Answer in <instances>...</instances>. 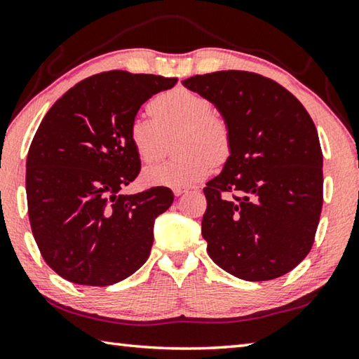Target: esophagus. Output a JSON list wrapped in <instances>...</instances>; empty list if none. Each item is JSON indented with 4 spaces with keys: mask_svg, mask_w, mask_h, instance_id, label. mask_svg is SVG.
<instances>
[{
    "mask_svg": "<svg viewBox=\"0 0 359 359\" xmlns=\"http://www.w3.org/2000/svg\"><path fill=\"white\" fill-rule=\"evenodd\" d=\"M187 191H188L187 188H175V190H174V194H175V196H182V194L187 193Z\"/></svg>",
    "mask_w": 359,
    "mask_h": 359,
    "instance_id": "34e87169",
    "label": "esophagus"
}]
</instances>
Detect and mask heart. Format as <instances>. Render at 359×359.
<instances>
[{
    "label": "heart",
    "instance_id": "obj_1",
    "mask_svg": "<svg viewBox=\"0 0 359 359\" xmlns=\"http://www.w3.org/2000/svg\"><path fill=\"white\" fill-rule=\"evenodd\" d=\"M149 111L152 117H136L130 126V142L138 158L146 165L160 160L175 136V152L182 157L147 168L142 172L146 184L190 187L212 172L213 161H223L229 154V127L213 114L207 97L174 88L154 97Z\"/></svg>",
    "mask_w": 359,
    "mask_h": 359
}]
</instances>
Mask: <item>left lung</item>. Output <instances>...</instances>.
I'll list each match as a JSON object with an SVG mask.
<instances>
[{
  "label": "left lung",
  "mask_w": 359,
  "mask_h": 359,
  "mask_svg": "<svg viewBox=\"0 0 359 359\" xmlns=\"http://www.w3.org/2000/svg\"><path fill=\"white\" fill-rule=\"evenodd\" d=\"M231 133L223 171L207 182L208 256L245 281H270L302 262L323 204V155L309 113L281 84L252 72L194 75Z\"/></svg>",
  "instance_id": "left-lung-1"
}]
</instances>
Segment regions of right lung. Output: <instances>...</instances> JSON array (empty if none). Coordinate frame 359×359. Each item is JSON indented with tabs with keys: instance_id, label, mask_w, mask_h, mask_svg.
<instances>
[{
	"instance_id": "add662e5",
	"label": "right lung",
	"mask_w": 359,
	"mask_h": 359,
	"mask_svg": "<svg viewBox=\"0 0 359 359\" xmlns=\"http://www.w3.org/2000/svg\"><path fill=\"white\" fill-rule=\"evenodd\" d=\"M177 78L102 72L76 83L39 126L26 158L31 231L51 270L80 285H111L146 262L166 187L122 194L141 160L130 126L141 105Z\"/></svg>"
}]
</instances>
